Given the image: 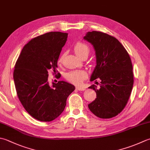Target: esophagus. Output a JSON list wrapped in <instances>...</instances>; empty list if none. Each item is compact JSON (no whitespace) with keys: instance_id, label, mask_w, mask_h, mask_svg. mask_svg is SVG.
<instances>
[{"instance_id":"obj_1","label":"esophagus","mask_w":150,"mask_h":150,"mask_svg":"<svg viewBox=\"0 0 150 150\" xmlns=\"http://www.w3.org/2000/svg\"><path fill=\"white\" fill-rule=\"evenodd\" d=\"M76 89L78 90H80V91H83L85 90V88L84 87H82V86H77L76 87Z\"/></svg>"}]
</instances>
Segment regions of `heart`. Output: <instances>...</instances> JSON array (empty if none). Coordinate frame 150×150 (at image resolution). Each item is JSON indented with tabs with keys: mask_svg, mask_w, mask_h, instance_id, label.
I'll list each match as a JSON object with an SVG mask.
<instances>
[{
	"mask_svg": "<svg viewBox=\"0 0 150 150\" xmlns=\"http://www.w3.org/2000/svg\"><path fill=\"white\" fill-rule=\"evenodd\" d=\"M89 51V47L83 42H79L76 43L74 46V51L79 57H81L84 54H88ZM62 59L63 55L60 57L58 62H61ZM86 77V73L83 70H76V71L69 72L66 75V79L67 80L76 84H81Z\"/></svg>",
	"mask_w": 150,
	"mask_h": 150,
	"instance_id": "heart-1",
	"label": "heart"
}]
</instances>
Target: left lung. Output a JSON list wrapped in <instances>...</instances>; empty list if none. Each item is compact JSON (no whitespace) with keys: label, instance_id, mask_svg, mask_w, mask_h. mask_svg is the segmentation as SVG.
<instances>
[{"label":"left lung","instance_id":"left-lung-1","mask_svg":"<svg viewBox=\"0 0 150 150\" xmlns=\"http://www.w3.org/2000/svg\"><path fill=\"white\" fill-rule=\"evenodd\" d=\"M83 39L92 44L96 52V66L90 81L101 80L99 88L93 84L90 87L95 90L96 98L88 108L99 118H111L124 109L133 88L130 57L116 38L103 32H88Z\"/></svg>","mask_w":150,"mask_h":150}]
</instances>
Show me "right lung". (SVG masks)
I'll use <instances>...</instances> for the list:
<instances>
[{
    "label": "right lung",
    "mask_w": 150,
    "mask_h": 150,
    "mask_svg": "<svg viewBox=\"0 0 150 150\" xmlns=\"http://www.w3.org/2000/svg\"><path fill=\"white\" fill-rule=\"evenodd\" d=\"M67 33L51 32L32 39L23 48L13 71L17 96L34 118L51 122L65 108L67 97L75 90L73 84L60 81L49 84V70L56 74L57 62L66 44Z\"/></svg>",
    "instance_id": "add662e5"
}]
</instances>
